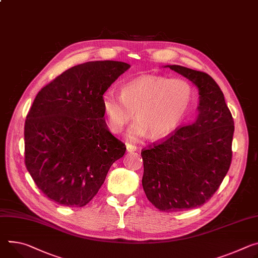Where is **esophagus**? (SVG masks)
Instances as JSON below:
<instances>
[{
  "label": "esophagus",
  "mask_w": 258,
  "mask_h": 258,
  "mask_svg": "<svg viewBox=\"0 0 258 258\" xmlns=\"http://www.w3.org/2000/svg\"><path fill=\"white\" fill-rule=\"evenodd\" d=\"M136 150H137V147H136L135 145L130 144V143L126 144V151H127V152H135Z\"/></svg>",
  "instance_id": "1"
}]
</instances>
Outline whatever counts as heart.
<instances>
[{
    "instance_id": "b5f03b06",
    "label": "heart",
    "mask_w": 258,
    "mask_h": 258,
    "mask_svg": "<svg viewBox=\"0 0 258 258\" xmlns=\"http://www.w3.org/2000/svg\"><path fill=\"white\" fill-rule=\"evenodd\" d=\"M194 98L191 85L184 79L143 75L122 85L120 98L112 91L102 96V107L112 133H120L133 118L130 140L162 139L172 134L189 109Z\"/></svg>"
}]
</instances>
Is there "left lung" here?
Returning <instances> with one entry per match:
<instances>
[{"mask_svg": "<svg viewBox=\"0 0 258 258\" xmlns=\"http://www.w3.org/2000/svg\"><path fill=\"white\" fill-rule=\"evenodd\" d=\"M199 90L197 120L169 139L141 152L142 185L147 199L160 211L178 212L204 205L228 172L235 126L223 92L210 75L178 64H167Z\"/></svg>", "mask_w": 258, "mask_h": 258, "instance_id": "1", "label": "left lung"}]
</instances>
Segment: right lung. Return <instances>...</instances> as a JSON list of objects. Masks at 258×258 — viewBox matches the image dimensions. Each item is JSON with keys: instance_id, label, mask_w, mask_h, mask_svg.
Returning <instances> with one entry per match:
<instances>
[{"instance_id": "add662e5", "label": "right lung", "mask_w": 258, "mask_h": 258, "mask_svg": "<svg viewBox=\"0 0 258 258\" xmlns=\"http://www.w3.org/2000/svg\"><path fill=\"white\" fill-rule=\"evenodd\" d=\"M131 66L97 60L70 68L43 87L25 125L26 166L39 189L66 207H83L126 148L103 118L102 96Z\"/></svg>"}]
</instances>
